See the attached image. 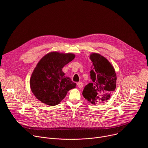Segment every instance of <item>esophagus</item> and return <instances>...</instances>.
Wrapping results in <instances>:
<instances>
[{"instance_id": "1", "label": "esophagus", "mask_w": 148, "mask_h": 148, "mask_svg": "<svg viewBox=\"0 0 148 148\" xmlns=\"http://www.w3.org/2000/svg\"><path fill=\"white\" fill-rule=\"evenodd\" d=\"M77 86H78L79 88L81 89V88H82L84 85H83V83L82 82H77Z\"/></svg>"}]
</instances>
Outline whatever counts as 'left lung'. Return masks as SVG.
<instances>
[{
	"instance_id": "left-lung-1",
	"label": "left lung",
	"mask_w": 148,
	"mask_h": 148,
	"mask_svg": "<svg viewBox=\"0 0 148 148\" xmlns=\"http://www.w3.org/2000/svg\"><path fill=\"white\" fill-rule=\"evenodd\" d=\"M93 63L90 71L92 82L84 87L82 95L92 104H101L107 102L115 91L116 75L111 63L102 56L98 53L90 55Z\"/></svg>"
}]
</instances>
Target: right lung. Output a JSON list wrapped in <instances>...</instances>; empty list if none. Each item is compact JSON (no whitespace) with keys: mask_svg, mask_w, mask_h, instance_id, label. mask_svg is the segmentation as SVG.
<instances>
[{"mask_svg":"<svg viewBox=\"0 0 148 148\" xmlns=\"http://www.w3.org/2000/svg\"><path fill=\"white\" fill-rule=\"evenodd\" d=\"M75 58L72 53L51 52L42 58L34 69L30 88L35 97L50 106L58 104L76 84L65 76L62 69Z\"/></svg>","mask_w":148,"mask_h":148,"instance_id":"right-lung-1","label":"right lung"}]
</instances>
